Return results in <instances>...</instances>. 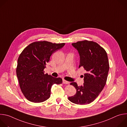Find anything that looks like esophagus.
Returning <instances> with one entry per match:
<instances>
[{
	"label": "esophagus",
	"instance_id": "esophagus-1",
	"mask_svg": "<svg viewBox=\"0 0 127 127\" xmlns=\"http://www.w3.org/2000/svg\"><path fill=\"white\" fill-rule=\"evenodd\" d=\"M63 84H69V82L65 80V79H63Z\"/></svg>",
	"mask_w": 127,
	"mask_h": 127
}]
</instances>
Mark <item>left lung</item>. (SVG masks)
Instances as JSON below:
<instances>
[{
    "instance_id": "8db88e82",
    "label": "left lung",
    "mask_w": 127,
    "mask_h": 127,
    "mask_svg": "<svg viewBox=\"0 0 127 127\" xmlns=\"http://www.w3.org/2000/svg\"><path fill=\"white\" fill-rule=\"evenodd\" d=\"M80 56L79 68L86 71L84 83L78 86L76 82L71 85L76 89V94L68 97L72 102L77 104H87L93 102L104 88L109 70V62L105 50L97 43L84 40L72 43Z\"/></svg>"
}]
</instances>
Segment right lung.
Instances as JSON below:
<instances>
[{
  "label": "right lung",
  "mask_w": 127,
  "mask_h": 127,
  "mask_svg": "<svg viewBox=\"0 0 127 127\" xmlns=\"http://www.w3.org/2000/svg\"><path fill=\"white\" fill-rule=\"evenodd\" d=\"M65 43L48 41L33 42L26 47L17 60L16 69L20 86L25 97L33 102L48 99L54 84L62 83L61 78L44 73V69L52 54L61 49Z\"/></svg>",
  "instance_id": "add662e5"
}]
</instances>
